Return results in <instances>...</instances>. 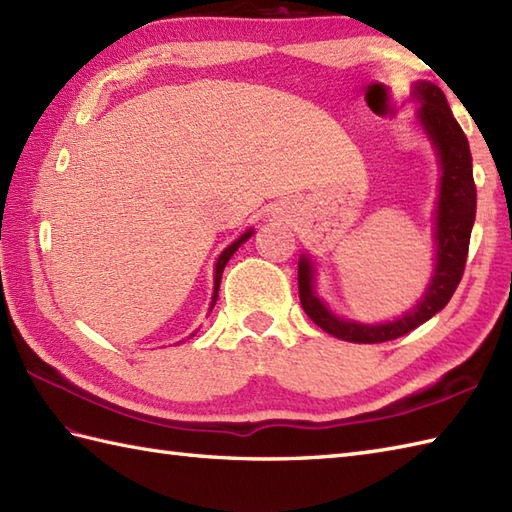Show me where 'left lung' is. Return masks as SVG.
Listing matches in <instances>:
<instances>
[{
	"mask_svg": "<svg viewBox=\"0 0 512 512\" xmlns=\"http://www.w3.org/2000/svg\"><path fill=\"white\" fill-rule=\"evenodd\" d=\"M416 96L422 101L420 123L427 129L433 145L438 147L442 182H440V202H438V264L427 295L416 308L407 312L402 319H396L383 325H361L352 321H343L323 306L314 295L312 286V264L308 257L299 262V299L301 308L308 317L319 325L321 330L350 343H383L405 336L418 325L429 321L438 314L458 288L464 275L466 255H469L471 228L475 222L477 191L473 182V160L469 140H466L462 127L455 121L447 96L442 94L438 85L418 83Z\"/></svg>",
	"mask_w": 512,
	"mask_h": 512,
	"instance_id": "8db88e82",
	"label": "left lung"
}]
</instances>
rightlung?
Here are the masks:
<instances>
[{"label":"right lung","mask_w":512,"mask_h":512,"mask_svg":"<svg viewBox=\"0 0 512 512\" xmlns=\"http://www.w3.org/2000/svg\"><path fill=\"white\" fill-rule=\"evenodd\" d=\"M250 235H253V231L244 233L242 237L237 239V242H233L231 246H228V248L224 250V253L220 255V259H217V264H215V292H213V301L217 299V290H220V281H222V273H224V266H226V262H228V259H231V255H233L235 250L239 248V244H244Z\"/></svg>","instance_id":"add662e5"}]
</instances>
